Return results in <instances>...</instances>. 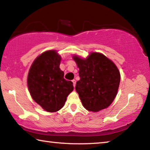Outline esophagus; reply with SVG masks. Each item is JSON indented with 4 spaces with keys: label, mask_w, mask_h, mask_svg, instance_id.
<instances>
[{
    "label": "esophagus",
    "mask_w": 150,
    "mask_h": 150,
    "mask_svg": "<svg viewBox=\"0 0 150 150\" xmlns=\"http://www.w3.org/2000/svg\"><path fill=\"white\" fill-rule=\"evenodd\" d=\"M72 82H73V86H74V87H75V85H76V81H75V79H73V80L72 81Z\"/></svg>",
    "instance_id": "esophagus-1"
}]
</instances>
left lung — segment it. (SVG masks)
<instances>
[{
	"mask_svg": "<svg viewBox=\"0 0 150 150\" xmlns=\"http://www.w3.org/2000/svg\"><path fill=\"white\" fill-rule=\"evenodd\" d=\"M73 58L79 68L80 80L75 90L83 106L95 112L107 108L115 98L120 84L117 67L100 53H91L86 59L77 55Z\"/></svg>",
	"mask_w": 150,
	"mask_h": 150,
	"instance_id": "left-lung-1",
	"label": "left lung"
}]
</instances>
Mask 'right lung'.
Returning a JSON list of instances; mask_svg holds the SVG:
<instances>
[{
    "label": "right lung",
    "mask_w": 150,
    "mask_h": 150,
    "mask_svg": "<svg viewBox=\"0 0 150 150\" xmlns=\"http://www.w3.org/2000/svg\"><path fill=\"white\" fill-rule=\"evenodd\" d=\"M60 62L61 57L56 51H46L34 61L28 75L30 95L50 112L60 110L73 90V83L64 79Z\"/></svg>",
    "instance_id": "obj_1"
}]
</instances>
